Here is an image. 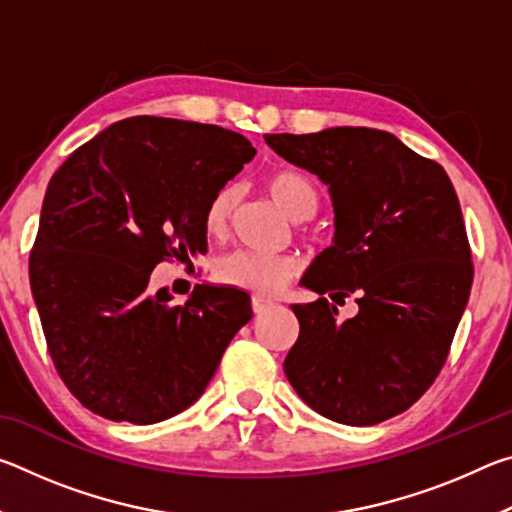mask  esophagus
I'll return each mask as SVG.
<instances>
[{
	"label": "esophagus",
	"instance_id": "1",
	"mask_svg": "<svg viewBox=\"0 0 512 512\" xmlns=\"http://www.w3.org/2000/svg\"><path fill=\"white\" fill-rule=\"evenodd\" d=\"M250 305H253V311H255V314H264V311H268V309L273 307V300L253 296V300H250Z\"/></svg>",
	"mask_w": 512,
	"mask_h": 512
}]
</instances>
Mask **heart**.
<instances>
[{"mask_svg": "<svg viewBox=\"0 0 512 512\" xmlns=\"http://www.w3.org/2000/svg\"><path fill=\"white\" fill-rule=\"evenodd\" d=\"M266 192L291 219L302 221L314 216L320 196L316 185L298 171H275L266 178ZM239 203V189L223 185L207 198L203 207V230L210 239H225L232 214ZM214 280L223 287L239 289L253 296H275L298 275V259L291 255H259L248 250L221 255L214 262Z\"/></svg>", "mask_w": 512, "mask_h": 512, "instance_id": "b5f03b06", "label": "heart"}]
</instances>
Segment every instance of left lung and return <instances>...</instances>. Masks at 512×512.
Wrapping results in <instances>:
<instances>
[{"label": "left lung", "instance_id": "obj_1", "mask_svg": "<svg viewBox=\"0 0 512 512\" xmlns=\"http://www.w3.org/2000/svg\"><path fill=\"white\" fill-rule=\"evenodd\" d=\"M264 140L329 185L336 214L334 244L302 277L320 298L291 305L300 334L287 379L334 422L370 427L404 413L443 370L474 280L452 180L377 128ZM325 295H357L360 314L341 321Z\"/></svg>", "mask_w": 512, "mask_h": 512}]
</instances>
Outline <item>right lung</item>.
<instances>
[{
  "label": "right lung",
  "instance_id": "add662e5",
  "mask_svg": "<svg viewBox=\"0 0 512 512\" xmlns=\"http://www.w3.org/2000/svg\"><path fill=\"white\" fill-rule=\"evenodd\" d=\"M255 149L221 126L117 121L63 162L47 187L29 280L49 357L76 400L112 422L153 424L210 384L253 309L196 284L173 305L151 271L207 253L203 207Z\"/></svg>",
  "mask_w": 512,
  "mask_h": 512
}]
</instances>
